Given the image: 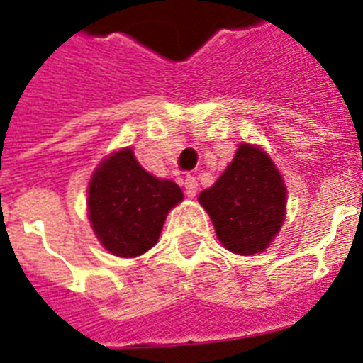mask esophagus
<instances>
[{"instance_id":"obj_1","label":"esophagus","mask_w":363,"mask_h":363,"mask_svg":"<svg viewBox=\"0 0 363 363\" xmlns=\"http://www.w3.org/2000/svg\"><path fill=\"white\" fill-rule=\"evenodd\" d=\"M184 190H186V195H188L190 199H194L195 195H197V179L188 175V177L184 179Z\"/></svg>"}]
</instances>
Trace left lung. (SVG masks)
<instances>
[{"mask_svg":"<svg viewBox=\"0 0 363 363\" xmlns=\"http://www.w3.org/2000/svg\"><path fill=\"white\" fill-rule=\"evenodd\" d=\"M226 250L254 256L270 247L286 216V186L263 147L239 144L213 186L199 194Z\"/></svg>","mask_w":363,"mask_h":363,"instance_id":"1","label":"left lung"}]
</instances>
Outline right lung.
<instances>
[{"mask_svg": "<svg viewBox=\"0 0 363 363\" xmlns=\"http://www.w3.org/2000/svg\"><path fill=\"white\" fill-rule=\"evenodd\" d=\"M184 194L138 164L131 147L113 151L91 175L87 217L104 248L118 257H137L153 248L164 220Z\"/></svg>", "mask_w": 363, "mask_h": 363, "instance_id": "add662e5", "label": "right lung"}]
</instances>
